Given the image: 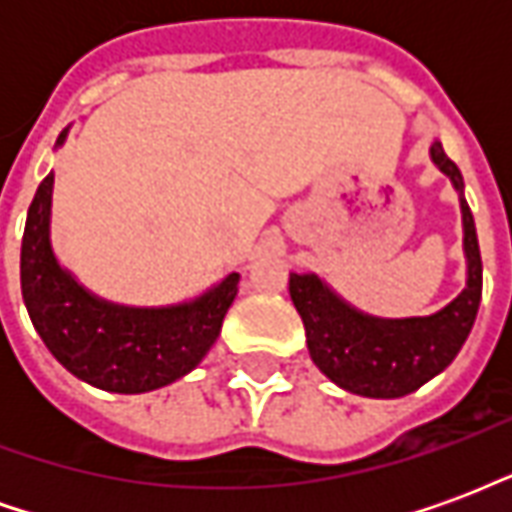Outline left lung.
<instances>
[{"instance_id":"8db88e82","label":"left lung","mask_w":512,"mask_h":512,"mask_svg":"<svg viewBox=\"0 0 512 512\" xmlns=\"http://www.w3.org/2000/svg\"><path fill=\"white\" fill-rule=\"evenodd\" d=\"M430 158L461 194L466 288L458 299L425 318H373L345 304L315 274H290V299L307 329L312 362L354 395L403 397L439 376L458 356L480 310L483 260L474 216L463 200V175L441 142L430 145Z\"/></svg>"}]
</instances>
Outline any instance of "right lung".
<instances>
[{"label":"right lung","instance_id":"right-lung-1","mask_svg":"<svg viewBox=\"0 0 512 512\" xmlns=\"http://www.w3.org/2000/svg\"><path fill=\"white\" fill-rule=\"evenodd\" d=\"M62 131L57 147L65 142ZM49 172L29 205L21 238V296L54 359L87 384L139 395L178 381L200 365L222 332L238 274L172 307H123L93 296L57 263L51 249Z\"/></svg>","mask_w":512,"mask_h":512}]
</instances>
